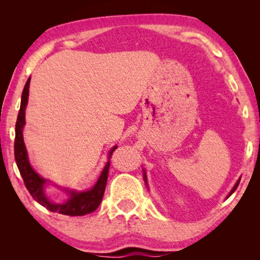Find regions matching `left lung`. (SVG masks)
Returning a JSON list of instances; mask_svg holds the SVG:
<instances>
[{
	"label": "left lung",
	"instance_id": "1",
	"mask_svg": "<svg viewBox=\"0 0 260 260\" xmlns=\"http://www.w3.org/2000/svg\"><path fill=\"white\" fill-rule=\"evenodd\" d=\"M144 180H146V182H147V177H146V173H144ZM240 180H241V179H240ZM240 180H239V181H237V182H236V183H235V186H234V188H233V189H232V191H231V192H230V195H228V197H230V196H231V195H232V193H233V192H234V191H235V190H236V188H237V187H239V183H240Z\"/></svg>",
	"mask_w": 260,
	"mask_h": 260
}]
</instances>
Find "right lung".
<instances>
[{
  "instance_id": "obj_1",
  "label": "right lung",
  "mask_w": 260,
  "mask_h": 260,
  "mask_svg": "<svg viewBox=\"0 0 260 260\" xmlns=\"http://www.w3.org/2000/svg\"><path fill=\"white\" fill-rule=\"evenodd\" d=\"M29 81L30 78L26 81L24 87L23 95H21V103L20 110L18 113V118L16 121V138H15V159L18 166L21 178L24 180L25 187L27 188L33 199L38 202L39 204L45 206L51 212H57L60 214L70 215V217H78V215H86L88 213L94 212L99 208L101 202H102L105 186H107L108 175H109V167L110 160H111L112 153L117 149V146L111 149L109 153V161L105 165L104 170L101 173L98 182L95 186L87 191H70V199L64 204H55L48 201L47 197L43 192V186H45L46 180L41 178L29 165L27 152L23 140V128L25 125V109L27 105L28 101V89H29Z\"/></svg>"
}]
</instances>
